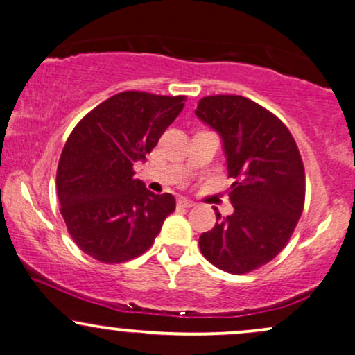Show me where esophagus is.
<instances>
[{"label":"esophagus","mask_w":355,"mask_h":355,"mask_svg":"<svg viewBox=\"0 0 355 355\" xmlns=\"http://www.w3.org/2000/svg\"><path fill=\"white\" fill-rule=\"evenodd\" d=\"M178 207H182V209H191V207L195 205V202L189 200V198H178Z\"/></svg>","instance_id":"esophagus-1"}]
</instances>
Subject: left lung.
<instances>
[{"label":"left lung","instance_id":"1","mask_svg":"<svg viewBox=\"0 0 355 355\" xmlns=\"http://www.w3.org/2000/svg\"><path fill=\"white\" fill-rule=\"evenodd\" d=\"M197 115L222 137L234 214L203 232L200 252L220 270L247 274L287 245L304 210L305 172L294 137L274 113L239 95L198 101ZM217 210V209H215Z\"/></svg>","mask_w":355,"mask_h":355}]
</instances>
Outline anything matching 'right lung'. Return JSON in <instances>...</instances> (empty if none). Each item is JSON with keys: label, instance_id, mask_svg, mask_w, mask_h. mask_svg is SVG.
<instances>
[{"label": "right lung", "instance_id": "right-lung-1", "mask_svg": "<svg viewBox=\"0 0 355 355\" xmlns=\"http://www.w3.org/2000/svg\"><path fill=\"white\" fill-rule=\"evenodd\" d=\"M185 96L121 92L73 128L56 170L61 215L85 254L121 263L148 250L175 210L172 193L155 195L133 178L164 132L185 107Z\"/></svg>", "mask_w": 355, "mask_h": 355}]
</instances>
